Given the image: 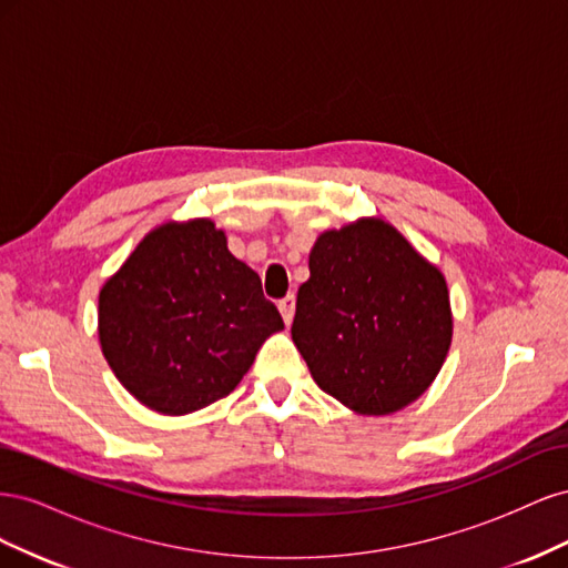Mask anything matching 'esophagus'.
<instances>
[{"label": "esophagus", "mask_w": 568, "mask_h": 568, "mask_svg": "<svg viewBox=\"0 0 568 568\" xmlns=\"http://www.w3.org/2000/svg\"><path fill=\"white\" fill-rule=\"evenodd\" d=\"M294 311H296V296L288 294L280 301V313H282L286 324H291V320H294Z\"/></svg>", "instance_id": "1"}]
</instances>
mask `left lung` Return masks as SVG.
<instances>
[{"mask_svg": "<svg viewBox=\"0 0 568 568\" xmlns=\"http://www.w3.org/2000/svg\"><path fill=\"white\" fill-rule=\"evenodd\" d=\"M307 265L291 336L317 386L359 415L415 403L453 341L440 270L376 217L320 234Z\"/></svg>", "mask_w": 568, "mask_h": 568, "instance_id": "left-lung-1", "label": "left lung"}]
</instances>
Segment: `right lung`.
I'll return each mask as SVG.
<instances>
[{
    "mask_svg": "<svg viewBox=\"0 0 568 568\" xmlns=\"http://www.w3.org/2000/svg\"><path fill=\"white\" fill-rule=\"evenodd\" d=\"M284 329L261 277L211 220L149 232L99 294V341L118 382L161 415L230 395Z\"/></svg>",
    "mask_w": 568,
    "mask_h": 568,
    "instance_id": "obj_1",
    "label": "right lung"
}]
</instances>
